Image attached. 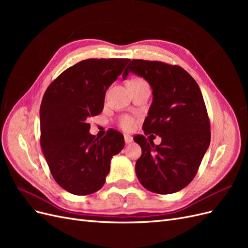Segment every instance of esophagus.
Returning a JSON list of instances; mask_svg holds the SVG:
<instances>
[{"label": "esophagus", "instance_id": "esophagus-1", "mask_svg": "<svg viewBox=\"0 0 248 248\" xmlns=\"http://www.w3.org/2000/svg\"><path fill=\"white\" fill-rule=\"evenodd\" d=\"M124 140L126 144H130V142L133 140V138L131 136H127V134H125L124 136Z\"/></svg>", "mask_w": 248, "mask_h": 248}]
</instances>
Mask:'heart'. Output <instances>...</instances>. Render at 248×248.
<instances>
[{"label":"heart","instance_id":"obj_1","mask_svg":"<svg viewBox=\"0 0 248 248\" xmlns=\"http://www.w3.org/2000/svg\"><path fill=\"white\" fill-rule=\"evenodd\" d=\"M120 126L126 130H130L134 127V120L131 117L125 116L120 120Z\"/></svg>","mask_w":248,"mask_h":248}]
</instances>
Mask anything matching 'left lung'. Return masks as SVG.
<instances>
[{"label": "left lung", "mask_w": 248, "mask_h": 248, "mask_svg": "<svg viewBox=\"0 0 248 248\" xmlns=\"http://www.w3.org/2000/svg\"><path fill=\"white\" fill-rule=\"evenodd\" d=\"M142 78L152 89L153 100L145 119V134L161 138L160 145L142 136L133 138L141 148L136 163L140 184L159 194L183 189L196 176L210 145V122L199 85L179 66L132 60L128 73Z\"/></svg>", "instance_id": "left-lung-1"}]
</instances>
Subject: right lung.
<instances>
[{
    "label": "right lung",
    "instance_id": "add662e5",
    "mask_svg": "<svg viewBox=\"0 0 248 248\" xmlns=\"http://www.w3.org/2000/svg\"><path fill=\"white\" fill-rule=\"evenodd\" d=\"M129 59H88L51 82L40 107V145L56 182L76 196L99 190L112 156L124 148L123 134L109 130L95 139L88 119L100 114L106 93Z\"/></svg>",
    "mask_w": 248,
    "mask_h": 248
}]
</instances>
